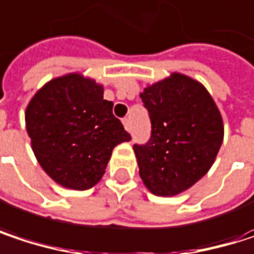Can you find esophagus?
Here are the masks:
<instances>
[{"label":"esophagus","mask_w":254,"mask_h":254,"mask_svg":"<svg viewBox=\"0 0 254 254\" xmlns=\"http://www.w3.org/2000/svg\"><path fill=\"white\" fill-rule=\"evenodd\" d=\"M124 125H125V129H127V130H130V129H132V124H130V119H129V118H125V119H124Z\"/></svg>","instance_id":"34e87169"}]
</instances>
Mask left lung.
<instances>
[{
  "instance_id": "obj_1",
  "label": "left lung",
  "mask_w": 254,
  "mask_h": 254,
  "mask_svg": "<svg viewBox=\"0 0 254 254\" xmlns=\"http://www.w3.org/2000/svg\"><path fill=\"white\" fill-rule=\"evenodd\" d=\"M151 122L145 144L133 151L139 177L156 195H177L204 177L224 139L221 113L207 89L172 73L141 94Z\"/></svg>"
}]
</instances>
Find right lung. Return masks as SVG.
<instances>
[{
  "label": "right lung",
  "mask_w": 254,
  "mask_h": 254,
  "mask_svg": "<svg viewBox=\"0 0 254 254\" xmlns=\"http://www.w3.org/2000/svg\"><path fill=\"white\" fill-rule=\"evenodd\" d=\"M95 80L70 73L45 83L26 107V130L42 169L72 190L94 187L113 148L130 135Z\"/></svg>",
  "instance_id": "1"
}]
</instances>
